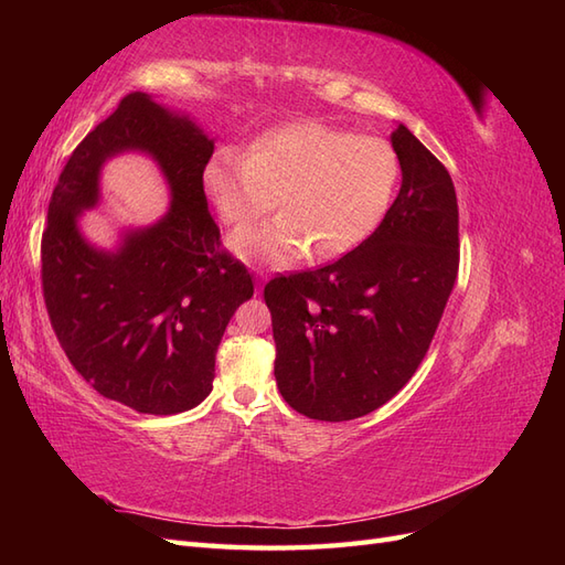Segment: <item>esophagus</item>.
Masks as SVG:
<instances>
[{"instance_id":"1","label":"esophagus","mask_w":565,"mask_h":565,"mask_svg":"<svg viewBox=\"0 0 565 565\" xmlns=\"http://www.w3.org/2000/svg\"><path fill=\"white\" fill-rule=\"evenodd\" d=\"M259 280H266V273H259ZM256 292H262V285L256 287Z\"/></svg>"}]
</instances>
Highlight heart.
Returning a JSON list of instances; mask_svg holds the SVG:
<instances>
[{
    "mask_svg": "<svg viewBox=\"0 0 565 565\" xmlns=\"http://www.w3.org/2000/svg\"><path fill=\"white\" fill-rule=\"evenodd\" d=\"M218 216L231 226L282 207L262 226L237 231L231 249L259 266L285 268L301 256L332 259L377 228L398 183V158L377 136L322 122H292L256 136L247 152L221 148L204 167Z\"/></svg>",
    "mask_w": 565,
    "mask_h": 565,
    "instance_id": "1",
    "label": "heart"
}]
</instances>
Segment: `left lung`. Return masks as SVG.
I'll use <instances>...</instances> for the list:
<instances>
[{
  "label": "left lung",
  "instance_id": "8db88e82",
  "mask_svg": "<svg viewBox=\"0 0 565 565\" xmlns=\"http://www.w3.org/2000/svg\"><path fill=\"white\" fill-rule=\"evenodd\" d=\"M401 191L374 233L330 266L273 278L276 382L289 407L347 422L382 407L429 351L459 266L455 185L405 125Z\"/></svg>",
  "mask_w": 565,
  "mask_h": 565
}]
</instances>
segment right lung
Segmentation results:
<instances>
[{
  "label": "right lung",
  "mask_w": 565,
  "mask_h": 565,
  "mask_svg": "<svg viewBox=\"0 0 565 565\" xmlns=\"http://www.w3.org/2000/svg\"><path fill=\"white\" fill-rule=\"evenodd\" d=\"M125 151L159 164L170 207L104 250L78 218L99 201L105 162ZM212 152L191 115L134 92L73 150L49 202L42 287L54 332L89 386L143 415L185 413L210 396L221 337L254 295L210 216L202 174Z\"/></svg>",
  "instance_id": "obj_1"
}]
</instances>
